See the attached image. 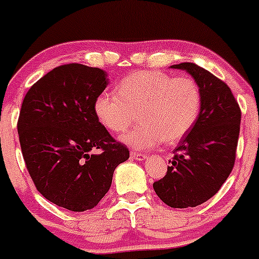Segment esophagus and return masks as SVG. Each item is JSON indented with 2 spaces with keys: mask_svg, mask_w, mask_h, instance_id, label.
Instances as JSON below:
<instances>
[{
  "mask_svg": "<svg viewBox=\"0 0 259 259\" xmlns=\"http://www.w3.org/2000/svg\"><path fill=\"white\" fill-rule=\"evenodd\" d=\"M131 157L134 158V159H136V161H144V159H146V157H148V155L144 154V153L131 152Z\"/></svg>",
  "mask_w": 259,
  "mask_h": 259,
  "instance_id": "34e87169",
  "label": "esophagus"
}]
</instances>
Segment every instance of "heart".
I'll list each match as a JSON object with an SVG mask.
<instances>
[{"label": "heart", "mask_w": 259, "mask_h": 259, "mask_svg": "<svg viewBox=\"0 0 259 259\" xmlns=\"http://www.w3.org/2000/svg\"><path fill=\"white\" fill-rule=\"evenodd\" d=\"M116 92H102L95 101V114L107 131L123 132L139 124L122 140L136 149H149L162 141L182 140L197 122L202 96L191 76L174 77L162 71H137L116 84Z\"/></svg>", "instance_id": "b5f03b06"}]
</instances>
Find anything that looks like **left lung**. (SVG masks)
<instances>
[{
	"mask_svg": "<svg viewBox=\"0 0 259 259\" xmlns=\"http://www.w3.org/2000/svg\"><path fill=\"white\" fill-rule=\"evenodd\" d=\"M201 89L200 116L180 140L166 175L153 184L166 205L178 209L198 206L221 189L235 164L241 111L224 81L194 63H180Z\"/></svg>",
	"mask_w": 259,
	"mask_h": 259,
	"instance_id": "left-lung-1",
	"label": "left lung"
}]
</instances>
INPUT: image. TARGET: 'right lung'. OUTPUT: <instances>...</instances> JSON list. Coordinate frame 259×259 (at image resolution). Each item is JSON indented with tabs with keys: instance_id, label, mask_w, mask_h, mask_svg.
<instances>
[{
	"instance_id": "add662e5",
	"label": "right lung",
	"mask_w": 259,
	"mask_h": 259,
	"mask_svg": "<svg viewBox=\"0 0 259 259\" xmlns=\"http://www.w3.org/2000/svg\"><path fill=\"white\" fill-rule=\"evenodd\" d=\"M107 81L101 68L70 63L37 80L23 100L18 134L27 170L47 200L71 211L93 209L130 158L95 114Z\"/></svg>"
}]
</instances>
